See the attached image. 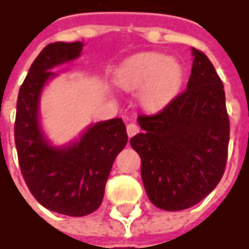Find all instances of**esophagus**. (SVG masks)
Listing matches in <instances>:
<instances>
[{
	"instance_id": "esophagus-1",
	"label": "esophagus",
	"mask_w": 249,
	"mask_h": 249,
	"mask_svg": "<svg viewBox=\"0 0 249 249\" xmlns=\"http://www.w3.org/2000/svg\"><path fill=\"white\" fill-rule=\"evenodd\" d=\"M126 130H127V136L132 138V136H135L136 133H139V126H138L136 123H129L127 127H126Z\"/></svg>"
}]
</instances>
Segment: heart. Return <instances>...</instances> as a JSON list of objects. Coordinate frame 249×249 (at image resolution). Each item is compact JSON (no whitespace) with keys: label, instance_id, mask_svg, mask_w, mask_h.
Listing matches in <instances>:
<instances>
[{"label":"heart","instance_id":"b5f03b06","mask_svg":"<svg viewBox=\"0 0 249 249\" xmlns=\"http://www.w3.org/2000/svg\"><path fill=\"white\" fill-rule=\"evenodd\" d=\"M182 78L180 64L166 54L155 51L129 57L116 74V81L124 90H140V103L150 111L160 110L171 102L182 84Z\"/></svg>","mask_w":249,"mask_h":249}]
</instances>
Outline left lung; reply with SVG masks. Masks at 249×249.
<instances>
[{
  "instance_id": "left-lung-1",
  "label": "left lung",
  "mask_w": 249,
  "mask_h": 249,
  "mask_svg": "<svg viewBox=\"0 0 249 249\" xmlns=\"http://www.w3.org/2000/svg\"><path fill=\"white\" fill-rule=\"evenodd\" d=\"M186 90L156 114L138 117L142 133L130 139L142 159L150 202L182 211L201 202L219 183L227 165L230 117L224 84L202 51L192 48Z\"/></svg>"
}]
</instances>
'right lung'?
Masks as SVG:
<instances>
[{"mask_svg": "<svg viewBox=\"0 0 249 249\" xmlns=\"http://www.w3.org/2000/svg\"><path fill=\"white\" fill-rule=\"evenodd\" d=\"M83 43H51L31 64L17 100L16 139L21 173L33 196L44 208L84 216L103 201L113 162L127 143L122 119L91 124L80 140L54 147L38 123V103L47 80L55 76L53 67L77 58Z\"/></svg>", "mask_w": 249, "mask_h": 249, "instance_id": "add662e5", "label": "right lung"}]
</instances>
